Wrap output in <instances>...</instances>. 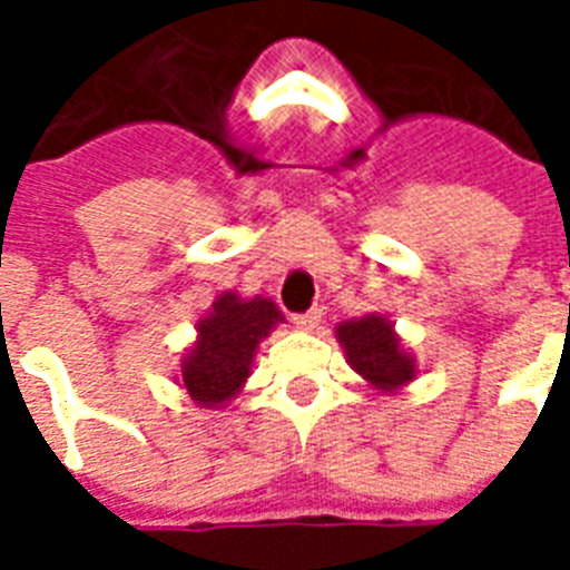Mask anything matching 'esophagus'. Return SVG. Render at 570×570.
I'll list each match as a JSON object with an SVG mask.
<instances>
[{
  "label": "esophagus",
  "instance_id": "34e87169",
  "mask_svg": "<svg viewBox=\"0 0 570 570\" xmlns=\"http://www.w3.org/2000/svg\"><path fill=\"white\" fill-rule=\"evenodd\" d=\"M320 322H322V307H311V311L302 313V316H295V328L313 331Z\"/></svg>",
  "mask_w": 570,
  "mask_h": 570
}]
</instances>
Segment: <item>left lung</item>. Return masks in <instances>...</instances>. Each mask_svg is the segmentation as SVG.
I'll list each match as a JSON object with an SVG mask.
<instances>
[{
	"label": "left lung",
	"mask_w": 570,
	"mask_h": 570,
	"mask_svg": "<svg viewBox=\"0 0 570 570\" xmlns=\"http://www.w3.org/2000/svg\"><path fill=\"white\" fill-rule=\"evenodd\" d=\"M337 340L352 370L381 393H396L407 381L416 379L414 357L399 343L393 322L381 313L340 322Z\"/></svg>",
	"instance_id": "left-lung-1"
}]
</instances>
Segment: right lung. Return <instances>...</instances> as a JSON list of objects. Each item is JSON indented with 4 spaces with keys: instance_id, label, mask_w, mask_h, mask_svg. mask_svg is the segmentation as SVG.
I'll return each mask as SVG.
<instances>
[{
    "instance_id": "right-lung-1",
    "label": "right lung",
    "mask_w": 570,
    "mask_h": 570,
    "mask_svg": "<svg viewBox=\"0 0 570 570\" xmlns=\"http://www.w3.org/2000/svg\"><path fill=\"white\" fill-rule=\"evenodd\" d=\"M277 322H284V313L277 311L272 298L218 295L209 313L197 322L195 346L183 357L177 379L180 387L200 407L227 405L248 381L254 352Z\"/></svg>"
}]
</instances>
